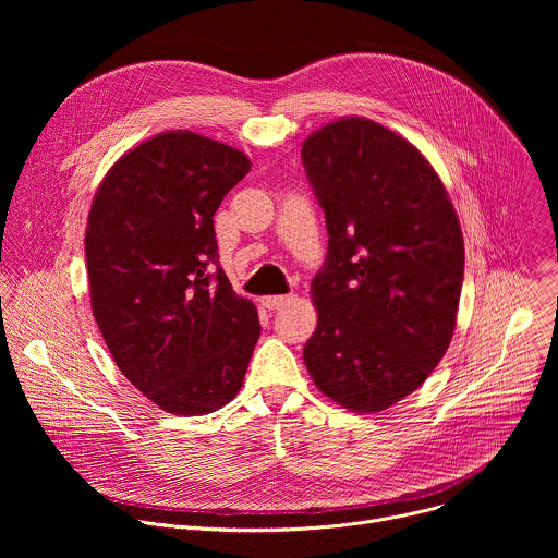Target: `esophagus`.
<instances>
[{
    "instance_id": "esophagus-1",
    "label": "esophagus",
    "mask_w": 558,
    "mask_h": 558,
    "mask_svg": "<svg viewBox=\"0 0 558 558\" xmlns=\"http://www.w3.org/2000/svg\"><path fill=\"white\" fill-rule=\"evenodd\" d=\"M295 298L289 293V295H267V298H263V304L269 308V311H274V308H280V306H284V304H289V302H293Z\"/></svg>"
}]
</instances>
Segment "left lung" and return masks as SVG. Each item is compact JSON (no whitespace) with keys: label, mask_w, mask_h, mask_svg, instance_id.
<instances>
[{"label":"left lung","mask_w":558,"mask_h":558,"mask_svg":"<svg viewBox=\"0 0 558 558\" xmlns=\"http://www.w3.org/2000/svg\"><path fill=\"white\" fill-rule=\"evenodd\" d=\"M302 166L329 231L304 364L340 407L379 413L417 390L452 340L463 282L457 211L424 154L364 117L313 132Z\"/></svg>","instance_id":"8db88e82"}]
</instances>
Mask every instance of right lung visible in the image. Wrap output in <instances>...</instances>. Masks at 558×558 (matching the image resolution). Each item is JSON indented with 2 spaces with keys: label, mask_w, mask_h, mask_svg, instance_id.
Masks as SVG:
<instances>
[{
  "label": "right lung",
  "mask_w": 558,
  "mask_h": 558,
  "mask_svg": "<svg viewBox=\"0 0 558 558\" xmlns=\"http://www.w3.org/2000/svg\"><path fill=\"white\" fill-rule=\"evenodd\" d=\"M252 170L235 147L163 132L123 154L86 227L90 300L121 373L174 415H205L241 390L260 336L252 300L218 263L214 214Z\"/></svg>",
  "instance_id": "obj_1"
}]
</instances>
